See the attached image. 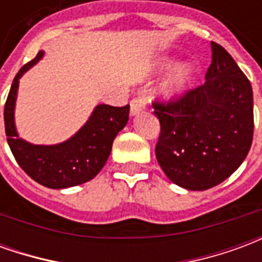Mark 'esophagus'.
<instances>
[{"instance_id":"1","label":"esophagus","mask_w":262,"mask_h":262,"mask_svg":"<svg viewBox=\"0 0 262 262\" xmlns=\"http://www.w3.org/2000/svg\"><path fill=\"white\" fill-rule=\"evenodd\" d=\"M146 103H147V98L144 97H137L135 98V99H132L130 102V115H137L140 114L142 111H144L146 109Z\"/></svg>"}]
</instances>
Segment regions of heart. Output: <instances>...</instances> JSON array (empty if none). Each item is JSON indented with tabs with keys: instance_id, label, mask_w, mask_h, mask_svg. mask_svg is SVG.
<instances>
[{
	"instance_id": "heart-1",
	"label": "heart",
	"mask_w": 262,
	"mask_h": 262,
	"mask_svg": "<svg viewBox=\"0 0 262 262\" xmlns=\"http://www.w3.org/2000/svg\"><path fill=\"white\" fill-rule=\"evenodd\" d=\"M165 66L170 67L171 63H165ZM192 71L191 66H182L181 69H178V71L171 77V80L165 85V95L174 98L184 94L192 81Z\"/></svg>"
}]
</instances>
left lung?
Returning <instances> with one entry per match:
<instances>
[{
  "label": "left lung",
  "instance_id": "left-lung-1",
  "mask_svg": "<svg viewBox=\"0 0 262 262\" xmlns=\"http://www.w3.org/2000/svg\"><path fill=\"white\" fill-rule=\"evenodd\" d=\"M205 82L168 102H153L160 120L156 157L178 187L219 185L247 157L254 132L253 88L234 59L212 42Z\"/></svg>",
  "mask_w": 262,
  "mask_h": 262
}]
</instances>
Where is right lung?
<instances>
[{"mask_svg":"<svg viewBox=\"0 0 262 262\" xmlns=\"http://www.w3.org/2000/svg\"><path fill=\"white\" fill-rule=\"evenodd\" d=\"M45 52L26 63L15 75L4 108L5 133L16 163L32 180L52 189L75 187L90 181L106 163L112 143L129 120V105H98L80 130L59 144L40 146L25 142L15 126V102L19 78L42 59Z\"/></svg>","mask_w":262,"mask_h":262,"instance_id":"obj_1","label":"right lung"}]
</instances>
